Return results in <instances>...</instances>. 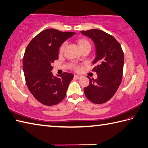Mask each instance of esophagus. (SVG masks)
<instances>
[{"label": "esophagus", "instance_id": "obj_1", "mask_svg": "<svg viewBox=\"0 0 148 148\" xmlns=\"http://www.w3.org/2000/svg\"><path fill=\"white\" fill-rule=\"evenodd\" d=\"M74 77H75V79H80V78H81V76H79V75H75Z\"/></svg>", "mask_w": 148, "mask_h": 148}]
</instances>
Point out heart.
Listing matches in <instances>:
<instances>
[{"label":"heart","mask_w":148,"mask_h":148,"mask_svg":"<svg viewBox=\"0 0 148 148\" xmlns=\"http://www.w3.org/2000/svg\"><path fill=\"white\" fill-rule=\"evenodd\" d=\"M78 42H79V46L80 47V48H83V47L86 46H91L90 43L89 42V41H88L87 40H86V39H84V38H82V39L79 40ZM66 46V42H64L63 44H62V45H61L60 47V53H62L64 51V49H65Z\"/></svg>","instance_id":"b5f03b06"}]
</instances>
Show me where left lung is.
<instances>
[{"instance_id":"1","label":"left lung","mask_w":148,"mask_h":148,"mask_svg":"<svg viewBox=\"0 0 148 148\" xmlns=\"http://www.w3.org/2000/svg\"><path fill=\"white\" fill-rule=\"evenodd\" d=\"M81 33L94 42L96 57L93 69L97 79L90 80V84L84 89L86 97L94 104H103L111 99L121 84L124 62V52L115 37L102 30L93 29L81 31Z\"/></svg>"}]
</instances>
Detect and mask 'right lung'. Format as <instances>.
<instances>
[{"label": "right lung", "instance_id": "obj_1", "mask_svg": "<svg viewBox=\"0 0 148 148\" xmlns=\"http://www.w3.org/2000/svg\"><path fill=\"white\" fill-rule=\"evenodd\" d=\"M75 34L47 29L27 46L23 58L25 80L31 93L41 104L53 106L64 99L73 75L64 72L55 77L51 72L53 68L51 64L58 58L61 44Z\"/></svg>", "mask_w": 148, "mask_h": 148}]
</instances>
